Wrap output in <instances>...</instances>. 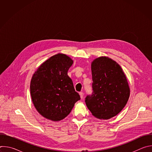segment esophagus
<instances>
[{"label":"esophagus","mask_w":152,"mask_h":152,"mask_svg":"<svg viewBox=\"0 0 152 152\" xmlns=\"http://www.w3.org/2000/svg\"><path fill=\"white\" fill-rule=\"evenodd\" d=\"M79 95H80V98H81V99H83V93L82 92H80V93H79Z\"/></svg>","instance_id":"obj_1"}]
</instances>
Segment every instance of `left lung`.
<instances>
[{
	"label": "left lung",
	"instance_id": "8db88e82",
	"mask_svg": "<svg viewBox=\"0 0 152 152\" xmlns=\"http://www.w3.org/2000/svg\"><path fill=\"white\" fill-rule=\"evenodd\" d=\"M93 93L85 103L93 115L107 120L117 115L126 106L130 96L126 77L115 61L106 56L91 63Z\"/></svg>",
	"mask_w": 152,
	"mask_h": 152
}]
</instances>
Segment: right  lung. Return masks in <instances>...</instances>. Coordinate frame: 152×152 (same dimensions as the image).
Segmentation results:
<instances>
[{"label": "right lung", "mask_w": 152, "mask_h": 152, "mask_svg": "<svg viewBox=\"0 0 152 152\" xmlns=\"http://www.w3.org/2000/svg\"><path fill=\"white\" fill-rule=\"evenodd\" d=\"M73 62L66 55L56 54L43 62L32 77V100L37 111L47 119L54 121L64 119L80 99L67 75Z\"/></svg>", "instance_id": "right-lung-1"}]
</instances>
